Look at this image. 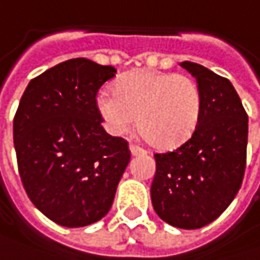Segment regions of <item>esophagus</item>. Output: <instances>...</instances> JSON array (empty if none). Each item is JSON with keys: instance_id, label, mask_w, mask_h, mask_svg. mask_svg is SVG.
Listing matches in <instances>:
<instances>
[{"instance_id": "esophagus-1", "label": "esophagus", "mask_w": 260, "mask_h": 260, "mask_svg": "<svg viewBox=\"0 0 260 260\" xmlns=\"http://www.w3.org/2000/svg\"><path fill=\"white\" fill-rule=\"evenodd\" d=\"M128 148H130L132 155H143V154H146V151H145L143 148H140V146L135 145V143H130V145H128Z\"/></svg>"}]
</instances>
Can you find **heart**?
<instances>
[{"label": "heart", "mask_w": 260, "mask_h": 260, "mask_svg": "<svg viewBox=\"0 0 260 260\" xmlns=\"http://www.w3.org/2000/svg\"><path fill=\"white\" fill-rule=\"evenodd\" d=\"M96 108L112 136L128 132L139 116L140 130L149 143L175 148L197 128L201 91L189 75L138 69L121 77L115 90H101Z\"/></svg>", "instance_id": "obj_1"}]
</instances>
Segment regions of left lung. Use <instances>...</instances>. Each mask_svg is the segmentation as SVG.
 <instances>
[{
  "label": "left lung",
  "instance_id": "1",
  "mask_svg": "<svg viewBox=\"0 0 260 260\" xmlns=\"http://www.w3.org/2000/svg\"><path fill=\"white\" fill-rule=\"evenodd\" d=\"M201 91V115L191 138L154 154L151 200L169 225L198 230L217 219L241 188L249 117L230 80L194 62H182Z\"/></svg>",
  "mask_w": 260,
  "mask_h": 260
}]
</instances>
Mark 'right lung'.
I'll return each mask as SVG.
<instances>
[{
	"mask_svg": "<svg viewBox=\"0 0 260 260\" xmlns=\"http://www.w3.org/2000/svg\"><path fill=\"white\" fill-rule=\"evenodd\" d=\"M117 69L84 59L53 66L28 84L13 121L19 175L34 206L80 228L109 212L130 161L127 140L108 135L96 96Z\"/></svg>",
	"mask_w": 260,
	"mask_h": 260,
	"instance_id": "1",
	"label": "right lung"
}]
</instances>
